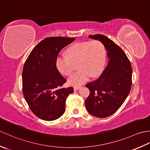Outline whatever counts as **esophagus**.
<instances>
[{"instance_id":"34e87169","label":"esophagus","mask_w":150,"mask_h":150,"mask_svg":"<svg viewBox=\"0 0 150 150\" xmlns=\"http://www.w3.org/2000/svg\"><path fill=\"white\" fill-rule=\"evenodd\" d=\"M73 88H74L75 91H77L79 88H81V86H75Z\"/></svg>"}]
</instances>
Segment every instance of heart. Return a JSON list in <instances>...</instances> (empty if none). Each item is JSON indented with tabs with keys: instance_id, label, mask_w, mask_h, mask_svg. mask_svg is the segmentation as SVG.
Instances as JSON below:
<instances>
[{
	"instance_id": "obj_1",
	"label": "heart",
	"mask_w": 150,
	"mask_h": 150,
	"mask_svg": "<svg viewBox=\"0 0 150 150\" xmlns=\"http://www.w3.org/2000/svg\"><path fill=\"white\" fill-rule=\"evenodd\" d=\"M66 56H59L56 66L60 73L69 76L72 73L75 64L79 69L69 79L71 86H80L91 77H97L102 73L105 64V48L103 43L94 40L74 43L66 51Z\"/></svg>"
}]
</instances>
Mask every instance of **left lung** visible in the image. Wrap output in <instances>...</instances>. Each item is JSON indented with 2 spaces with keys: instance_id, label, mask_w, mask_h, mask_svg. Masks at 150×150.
<instances>
[{
  "instance_id": "left-lung-1",
  "label": "left lung",
  "mask_w": 150,
  "mask_h": 150,
  "mask_svg": "<svg viewBox=\"0 0 150 150\" xmlns=\"http://www.w3.org/2000/svg\"><path fill=\"white\" fill-rule=\"evenodd\" d=\"M89 37L104 44L109 60L100 77L86 85L90 91L85 100L86 108L92 115L105 118L115 113L129 95L132 68L126 53L113 40L100 34Z\"/></svg>"
}]
</instances>
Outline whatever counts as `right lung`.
Masks as SVG:
<instances>
[{"label":"right lung","mask_w":150,"mask_h":150,"mask_svg":"<svg viewBox=\"0 0 150 150\" xmlns=\"http://www.w3.org/2000/svg\"><path fill=\"white\" fill-rule=\"evenodd\" d=\"M75 38L52 37L42 40L34 47L22 70V91L31 111L44 120L61 117L66 100L73 88H60L66 82L56 66V60L63 47Z\"/></svg>","instance_id":"add662e5"}]
</instances>
